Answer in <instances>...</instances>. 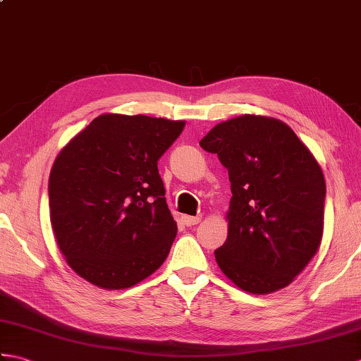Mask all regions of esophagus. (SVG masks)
Masks as SVG:
<instances>
[{
	"instance_id": "1",
	"label": "esophagus",
	"mask_w": 361,
	"mask_h": 361,
	"mask_svg": "<svg viewBox=\"0 0 361 361\" xmlns=\"http://www.w3.org/2000/svg\"><path fill=\"white\" fill-rule=\"evenodd\" d=\"M181 220H183V224H185L186 226H194V225H197V224H200V221H202V216H195V217L183 216Z\"/></svg>"
}]
</instances>
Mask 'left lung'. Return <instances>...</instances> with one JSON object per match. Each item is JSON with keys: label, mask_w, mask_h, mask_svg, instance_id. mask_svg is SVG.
Returning <instances> with one entry per match:
<instances>
[{"label": "left lung", "mask_w": 361, "mask_h": 361, "mask_svg": "<svg viewBox=\"0 0 361 361\" xmlns=\"http://www.w3.org/2000/svg\"><path fill=\"white\" fill-rule=\"evenodd\" d=\"M228 169V239L214 251L226 278L252 295L295 281L323 240L326 181L305 144L282 121L242 114L200 141Z\"/></svg>", "instance_id": "1"}]
</instances>
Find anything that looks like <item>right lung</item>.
<instances>
[{"instance_id": "add662e5", "label": "right lung", "mask_w": 361, "mask_h": 361, "mask_svg": "<svg viewBox=\"0 0 361 361\" xmlns=\"http://www.w3.org/2000/svg\"><path fill=\"white\" fill-rule=\"evenodd\" d=\"M185 121L105 113L60 150L49 217L78 276L105 290L136 286L163 265L176 235L158 159Z\"/></svg>"}]
</instances>
